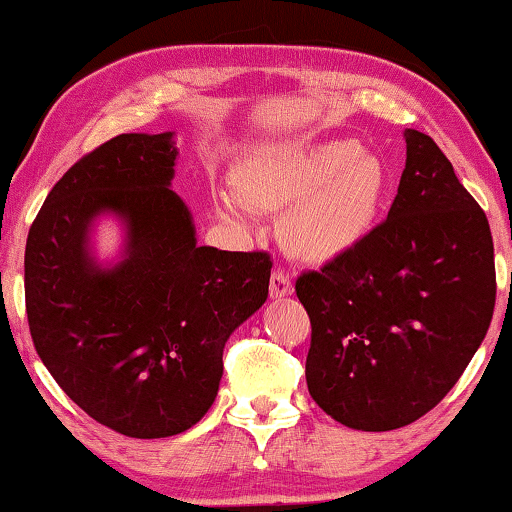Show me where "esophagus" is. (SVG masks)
<instances>
[{
  "label": "esophagus",
  "mask_w": 512,
  "mask_h": 512,
  "mask_svg": "<svg viewBox=\"0 0 512 512\" xmlns=\"http://www.w3.org/2000/svg\"><path fill=\"white\" fill-rule=\"evenodd\" d=\"M291 293H293V284H291L289 275H286V272H282V270L272 272V277H270V296L275 298V300H279V298L291 296Z\"/></svg>",
  "instance_id": "1"
}]
</instances>
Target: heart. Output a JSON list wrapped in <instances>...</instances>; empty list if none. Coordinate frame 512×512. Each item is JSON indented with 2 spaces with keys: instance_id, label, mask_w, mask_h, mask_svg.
Here are the masks:
<instances>
[{
  "instance_id": "obj_1",
  "label": "heart",
  "mask_w": 512,
  "mask_h": 512,
  "mask_svg": "<svg viewBox=\"0 0 512 512\" xmlns=\"http://www.w3.org/2000/svg\"><path fill=\"white\" fill-rule=\"evenodd\" d=\"M235 179L242 196L235 191L216 193L221 219L244 226L245 199L265 209L298 199L284 221V237L307 261H331L366 240L389 193L387 167L352 139L317 146H256L237 167Z\"/></svg>"
}]
</instances>
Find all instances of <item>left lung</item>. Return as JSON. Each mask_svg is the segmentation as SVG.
I'll list each match as a JSON object with an SVG mask.
<instances>
[{"mask_svg": "<svg viewBox=\"0 0 512 512\" xmlns=\"http://www.w3.org/2000/svg\"><path fill=\"white\" fill-rule=\"evenodd\" d=\"M387 221L319 272H303L305 377L335 422L408 426L443 401L485 340L496 300L487 216L429 135L405 130Z\"/></svg>", "mask_w": 512, "mask_h": 512, "instance_id": "1", "label": "left lung"}]
</instances>
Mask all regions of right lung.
I'll list each match as a JSON object with an SVG mask.
<instances>
[{"instance_id": "obj_1", "label": "right lung", "mask_w": 512, "mask_h": 512, "mask_svg": "<svg viewBox=\"0 0 512 512\" xmlns=\"http://www.w3.org/2000/svg\"><path fill=\"white\" fill-rule=\"evenodd\" d=\"M174 132H130L69 167L25 247V307L39 359L95 422L167 438L212 408L223 347L268 298L265 251L200 247L172 191ZM102 215L124 228L116 262L92 251Z\"/></svg>"}]
</instances>
